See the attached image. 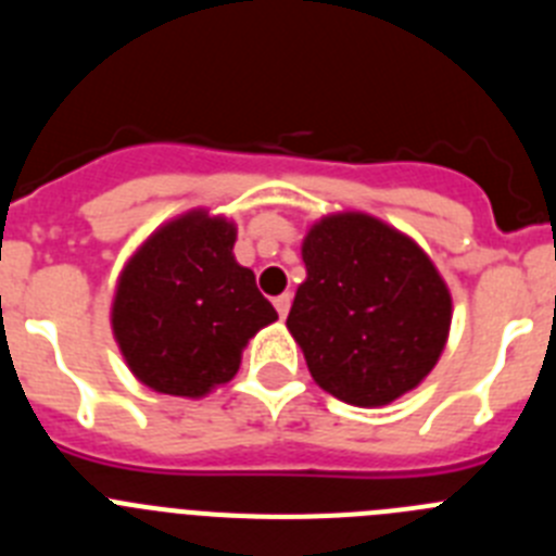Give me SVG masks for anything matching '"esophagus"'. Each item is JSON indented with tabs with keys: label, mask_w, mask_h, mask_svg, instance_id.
<instances>
[{
	"label": "esophagus",
	"mask_w": 556,
	"mask_h": 556,
	"mask_svg": "<svg viewBox=\"0 0 556 556\" xmlns=\"http://www.w3.org/2000/svg\"><path fill=\"white\" fill-rule=\"evenodd\" d=\"M273 303H275V308H278V314H281V320H283V317L289 314V306H292V294H289V292L278 294Z\"/></svg>",
	"instance_id": "34e87169"
}]
</instances>
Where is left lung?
Instances as JSON below:
<instances>
[{
  "mask_svg": "<svg viewBox=\"0 0 556 556\" xmlns=\"http://www.w3.org/2000/svg\"><path fill=\"white\" fill-rule=\"evenodd\" d=\"M306 281L287 328L317 387L351 406H387L440 362L451 331L448 283L412 236L365 211L306 230Z\"/></svg>",
  "mask_w": 556,
  "mask_h": 556,
  "instance_id": "left-lung-1",
  "label": "left lung"
}]
</instances>
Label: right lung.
Masks as SVG:
<instances>
[{
  "mask_svg": "<svg viewBox=\"0 0 556 556\" xmlns=\"http://www.w3.org/2000/svg\"><path fill=\"white\" fill-rule=\"evenodd\" d=\"M233 244V219L191 208L152 230L122 267L111 331L152 392L205 397L239 372L250 339L278 320Z\"/></svg>",
  "mask_w": 556,
  "mask_h": 556,
  "instance_id": "right-lung-1",
  "label": "right lung"
}]
</instances>
